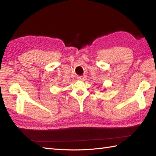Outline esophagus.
I'll return each mask as SVG.
<instances>
[{
	"instance_id": "1",
	"label": "esophagus",
	"mask_w": 156,
	"mask_h": 156,
	"mask_svg": "<svg viewBox=\"0 0 156 156\" xmlns=\"http://www.w3.org/2000/svg\"><path fill=\"white\" fill-rule=\"evenodd\" d=\"M84 76H79V77H77V79H79V80H81V81H83V80H84Z\"/></svg>"
}]
</instances>
